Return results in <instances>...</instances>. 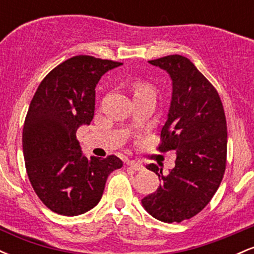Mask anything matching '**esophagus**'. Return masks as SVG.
Here are the masks:
<instances>
[{
    "label": "esophagus",
    "mask_w": 254,
    "mask_h": 254,
    "mask_svg": "<svg viewBox=\"0 0 254 254\" xmlns=\"http://www.w3.org/2000/svg\"><path fill=\"white\" fill-rule=\"evenodd\" d=\"M127 166L130 168H132L133 171H143L144 170V166L141 164V162H137V161H129L127 162Z\"/></svg>",
    "instance_id": "obj_1"
}]
</instances>
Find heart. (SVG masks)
<instances>
[{
    "label": "heart",
    "instance_id": "1",
    "mask_svg": "<svg viewBox=\"0 0 254 254\" xmlns=\"http://www.w3.org/2000/svg\"><path fill=\"white\" fill-rule=\"evenodd\" d=\"M133 92H135V95L143 94V93H149L153 92V88L149 83L147 82H138L135 84V88H133Z\"/></svg>",
    "mask_w": 254,
    "mask_h": 254
}]
</instances>
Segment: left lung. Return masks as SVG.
I'll use <instances>...</instances> for the list:
<instances>
[{"label": "left lung", "mask_w": 254, "mask_h": 254, "mask_svg": "<svg viewBox=\"0 0 254 254\" xmlns=\"http://www.w3.org/2000/svg\"><path fill=\"white\" fill-rule=\"evenodd\" d=\"M149 63L167 71L172 80L171 106L157 149L177 150V159L167 176L157 165L147 166L161 184L142 205L156 220L179 223L202 211L222 182L226 116L217 90L189 58L171 55Z\"/></svg>", "instance_id": "8db88e82"}]
</instances>
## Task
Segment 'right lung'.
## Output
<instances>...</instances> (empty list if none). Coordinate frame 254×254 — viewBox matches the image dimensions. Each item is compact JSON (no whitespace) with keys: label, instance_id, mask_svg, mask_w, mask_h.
<instances>
[{"label":"right lung","instance_id":"right-lung-1","mask_svg":"<svg viewBox=\"0 0 254 254\" xmlns=\"http://www.w3.org/2000/svg\"><path fill=\"white\" fill-rule=\"evenodd\" d=\"M121 64L74 56L52 69L34 93L22 130L25 166L37 196L56 214L77 216L94 208L107 177L123 166L116 155L88 159L76 139L78 127L94 117L99 80Z\"/></svg>","mask_w":254,"mask_h":254}]
</instances>
